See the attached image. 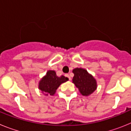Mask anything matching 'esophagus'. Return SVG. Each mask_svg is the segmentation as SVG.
I'll use <instances>...</instances> for the list:
<instances>
[{
    "instance_id": "34e87169",
    "label": "esophagus",
    "mask_w": 131,
    "mask_h": 131,
    "mask_svg": "<svg viewBox=\"0 0 131 131\" xmlns=\"http://www.w3.org/2000/svg\"><path fill=\"white\" fill-rule=\"evenodd\" d=\"M65 76L67 77H68V79H69V80H71V77H70V76H69V74H66V75H65Z\"/></svg>"
}]
</instances>
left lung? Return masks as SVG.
Masks as SVG:
<instances>
[{"mask_svg": "<svg viewBox=\"0 0 131 131\" xmlns=\"http://www.w3.org/2000/svg\"><path fill=\"white\" fill-rule=\"evenodd\" d=\"M74 76L72 83L79 89L81 94L84 96H89L97 89L96 80L86 69L76 68L73 69Z\"/></svg>", "mask_w": 131, "mask_h": 131, "instance_id": "8db88e82", "label": "left lung"}]
</instances>
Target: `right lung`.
I'll list each match as a JSON object with an SVG mask.
<instances>
[{
    "label": "right lung",
    "mask_w": 131,
    "mask_h": 131,
    "mask_svg": "<svg viewBox=\"0 0 131 131\" xmlns=\"http://www.w3.org/2000/svg\"><path fill=\"white\" fill-rule=\"evenodd\" d=\"M68 77H58L54 70H48L39 82V89L45 96H54L60 84L68 81Z\"/></svg>",
    "instance_id": "add662e5"
}]
</instances>
